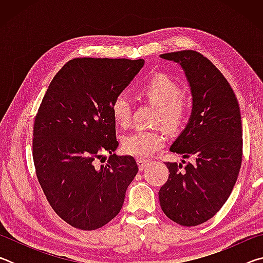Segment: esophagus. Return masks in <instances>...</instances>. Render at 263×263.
<instances>
[{"label":"esophagus","instance_id":"esophagus-1","mask_svg":"<svg viewBox=\"0 0 263 263\" xmlns=\"http://www.w3.org/2000/svg\"><path fill=\"white\" fill-rule=\"evenodd\" d=\"M137 163H138V168H139L140 171H142V169H144L149 163V161H148V160L139 158V159H137Z\"/></svg>","mask_w":263,"mask_h":263}]
</instances>
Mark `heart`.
I'll use <instances>...</instances> for the list:
<instances>
[{"instance_id": "1", "label": "heart", "mask_w": 263, "mask_h": 263, "mask_svg": "<svg viewBox=\"0 0 263 263\" xmlns=\"http://www.w3.org/2000/svg\"><path fill=\"white\" fill-rule=\"evenodd\" d=\"M139 94L158 109L157 123L169 132L180 131L188 119L189 108L181 97L182 90L174 80L164 74H157L138 88ZM115 123L127 127L131 123V100L125 92L115 97L110 105ZM166 141L161 131L136 130L123 138L122 145L126 154L147 158L162 147Z\"/></svg>"}]
</instances>
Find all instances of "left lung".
I'll use <instances>...</instances> for the list:
<instances>
[{
	"mask_svg": "<svg viewBox=\"0 0 263 263\" xmlns=\"http://www.w3.org/2000/svg\"><path fill=\"white\" fill-rule=\"evenodd\" d=\"M188 79L193 111L171 151L193 158V163L166 162L168 180L159 191L160 205L169 219L196 226L210 219L228 201L242 160L241 115L228 80L208 58L185 50L164 53Z\"/></svg>",
	"mask_w": 263,
	"mask_h": 263,
	"instance_id": "left-lung-1",
	"label": "left lung"
}]
</instances>
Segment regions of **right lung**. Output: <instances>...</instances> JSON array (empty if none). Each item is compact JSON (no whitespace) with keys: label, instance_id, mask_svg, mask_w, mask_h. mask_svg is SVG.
I'll return each instance as SVG.
<instances>
[{"label":"right lung","instance_id":"add662e5","mask_svg":"<svg viewBox=\"0 0 263 263\" xmlns=\"http://www.w3.org/2000/svg\"><path fill=\"white\" fill-rule=\"evenodd\" d=\"M144 59L75 58L48 86L34 117L35 174L53 210L73 228L97 230L123 206L138 173L131 155L118 147L110 105L144 66ZM102 152L105 166L95 162Z\"/></svg>","mask_w":263,"mask_h":263}]
</instances>
